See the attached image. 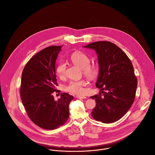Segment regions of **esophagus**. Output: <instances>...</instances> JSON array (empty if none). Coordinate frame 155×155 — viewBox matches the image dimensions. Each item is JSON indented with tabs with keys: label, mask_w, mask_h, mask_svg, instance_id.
I'll return each mask as SVG.
<instances>
[{
	"label": "esophagus",
	"mask_w": 155,
	"mask_h": 155,
	"mask_svg": "<svg viewBox=\"0 0 155 155\" xmlns=\"http://www.w3.org/2000/svg\"><path fill=\"white\" fill-rule=\"evenodd\" d=\"M76 98H77V99H86L87 97H85V96H76Z\"/></svg>",
	"instance_id": "1"
}]
</instances>
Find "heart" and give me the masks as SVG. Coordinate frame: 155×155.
<instances>
[{"label": "heart", "mask_w": 155, "mask_h": 155, "mask_svg": "<svg viewBox=\"0 0 155 155\" xmlns=\"http://www.w3.org/2000/svg\"><path fill=\"white\" fill-rule=\"evenodd\" d=\"M71 61L76 65L82 69L84 75L88 79H96L99 75L100 68L96 64H90V58L85 53L77 52L73 53L70 57ZM56 73L59 78H62L65 74L66 64L64 61H60L56 69ZM87 82L85 80L73 81L65 87V90L72 94L82 95L84 92V87L86 86Z\"/></svg>", "instance_id": "1"}]
</instances>
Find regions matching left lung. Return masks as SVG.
<instances>
[{
	"label": "left lung",
	"instance_id": "1",
	"mask_svg": "<svg viewBox=\"0 0 155 155\" xmlns=\"http://www.w3.org/2000/svg\"><path fill=\"white\" fill-rule=\"evenodd\" d=\"M83 47L96 51L100 68L96 85L102 93L90 97L96 102L92 117L103 123L117 121L135 101L137 79L133 65L124 52L109 41H96Z\"/></svg>",
	"mask_w": 155,
	"mask_h": 155
}]
</instances>
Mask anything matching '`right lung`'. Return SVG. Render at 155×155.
Masks as SVG:
<instances>
[{"label": "right lung", "instance_id": "1", "mask_svg": "<svg viewBox=\"0 0 155 155\" xmlns=\"http://www.w3.org/2000/svg\"><path fill=\"white\" fill-rule=\"evenodd\" d=\"M61 46H52L32 56L22 72L20 97L31 121L48 130L63 125L69 117V103L73 97L68 93L61 94L54 101L53 93L58 86L55 62Z\"/></svg>", "mask_w": 155, "mask_h": 155}]
</instances>
